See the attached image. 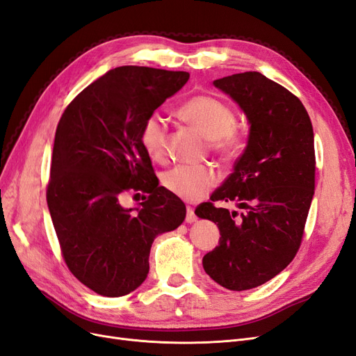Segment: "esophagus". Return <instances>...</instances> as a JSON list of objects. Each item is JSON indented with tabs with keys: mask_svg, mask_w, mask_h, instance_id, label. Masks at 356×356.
<instances>
[{
	"mask_svg": "<svg viewBox=\"0 0 356 356\" xmlns=\"http://www.w3.org/2000/svg\"><path fill=\"white\" fill-rule=\"evenodd\" d=\"M197 220V217H196V213H195V209H193L191 207H187V215H186V221L188 222V224H191V222H195Z\"/></svg>",
	"mask_w": 356,
	"mask_h": 356,
	"instance_id": "34e87169",
	"label": "esophagus"
}]
</instances>
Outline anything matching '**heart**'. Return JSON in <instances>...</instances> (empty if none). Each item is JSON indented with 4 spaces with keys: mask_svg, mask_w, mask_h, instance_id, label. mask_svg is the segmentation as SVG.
<instances>
[{
    "mask_svg": "<svg viewBox=\"0 0 356 356\" xmlns=\"http://www.w3.org/2000/svg\"><path fill=\"white\" fill-rule=\"evenodd\" d=\"M177 114L208 138L209 148L221 157H233L241 147V134L232 106L212 95H195L186 99ZM139 139L148 156L165 160L168 154V126L157 113L149 114L139 132ZM218 184V172L211 165H179L163 175V186L172 195L187 202L207 197Z\"/></svg>",
    "mask_w": 356,
    "mask_h": 356,
    "instance_id": "obj_1",
    "label": "heart"
}]
</instances>
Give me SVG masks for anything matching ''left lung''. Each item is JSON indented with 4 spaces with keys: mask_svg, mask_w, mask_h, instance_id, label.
<instances>
[{
    "mask_svg": "<svg viewBox=\"0 0 356 356\" xmlns=\"http://www.w3.org/2000/svg\"><path fill=\"white\" fill-rule=\"evenodd\" d=\"M213 84L241 105L251 132L233 174L196 208L221 234L203 257V268L221 286L245 291L281 273L300 250L315 193L314 127L297 96L261 72L233 74ZM220 200L245 211L217 209Z\"/></svg>",
    "mask_w": 356,
    "mask_h": 356,
    "instance_id": "obj_1",
    "label": "left lung"
}]
</instances>
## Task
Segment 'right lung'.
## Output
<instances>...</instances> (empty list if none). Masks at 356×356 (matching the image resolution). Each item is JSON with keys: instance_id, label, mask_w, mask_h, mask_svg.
<instances>
[{"instance_id": "right-lung-1", "label": "right lung", "mask_w": 356, "mask_h": 356, "mask_svg": "<svg viewBox=\"0 0 356 356\" xmlns=\"http://www.w3.org/2000/svg\"><path fill=\"white\" fill-rule=\"evenodd\" d=\"M190 77L184 71L118 67L68 104L55 134L47 204L70 272L104 297L141 285L157 234L175 230L186 204L159 186L139 132ZM147 194L136 213L120 199Z\"/></svg>"}]
</instances>
